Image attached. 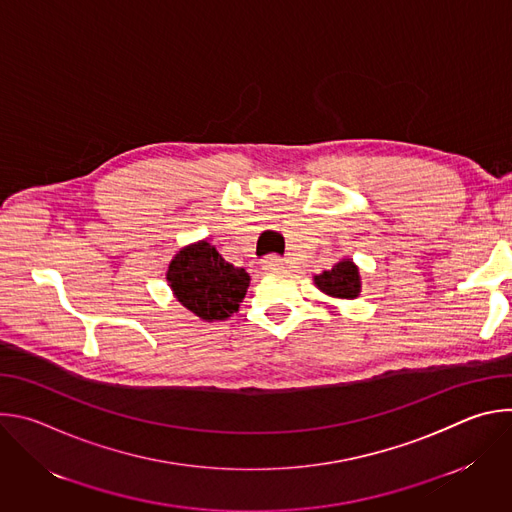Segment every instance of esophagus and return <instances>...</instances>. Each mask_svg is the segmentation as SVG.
Here are the masks:
<instances>
[{
	"label": "esophagus",
	"instance_id": "1",
	"mask_svg": "<svg viewBox=\"0 0 512 512\" xmlns=\"http://www.w3.org/2000/svg\"><path fill=\"white\" fill-rule=\"evenodd\" d=\"M263 269H279L283 265V259L279 255H267L265 259H261Z\"/></svg>",
	"mask_w": 512,
	"mask_h": 512
}]
</instances>
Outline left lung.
<instances>
[{
    "mask_svg": "<svg viewBox=\"0 0 512 512\" xmlns=\"http://www.w3.org/2000/svg\"><path fill=\"white\" fill-rule=\"evenodd\" d=\"M314 283L320 291L330 298L354 300L360 296V273L352 259H342L332 269L314 277Z\"/></svg>",
    "mask_w": 512,
    "mask_h": 512,
    "instance_id": "8db88e82",
    "label": "left lung"
}]
</instances>
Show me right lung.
Returning <instances> with one entry per match:
<instances>
[{
  "label": "right lung",
  "mask_w": 512,
  "mask_h": 512,
  "mask_svg": "<svg viewBox=\"0 0 512 512\" xmlns=\"http://www.w3.org/2000/svg\"><path fill=\"white\" fill-rule=\"evenodd\" d=\"M166 279L176 300L206 322L227 320L239 312L251 281L243 267L225 261L206 241L180 249Z\"/></svg>",
  "instance_id": "1"
}]
</instances>
